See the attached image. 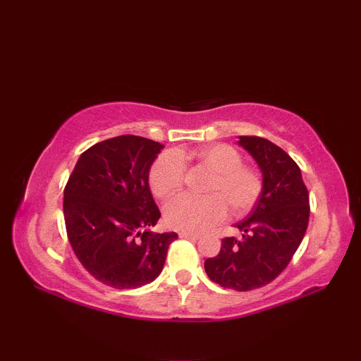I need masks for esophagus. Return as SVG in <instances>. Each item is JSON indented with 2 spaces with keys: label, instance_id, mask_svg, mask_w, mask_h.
Returning <instances> with one entry per match:
<instances>
[{
  "label": "esophagus",
  "instance_id": "obj_1",
  "mask_svg": "<svg viewBox=\"0 0 361 361\" xmlns=\"http://www.w3.org/2000/svg\"><path fill=\"white\" fill-rule=\"evenodd\" d=\"M180 237H183V239H190V240H198V239H200V235L192 234V233H186V231H181Z\"/></svg>",
  "mask_w": 361,
  "mask_h": 361
}]
</instances>
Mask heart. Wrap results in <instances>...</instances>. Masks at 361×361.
<instances>
[{
	"instance_id": "obj_1",
	"label": "heart",
	"mask_w": 361,
	"mask_h": 361,
	"mask_svg": "<svg viewBox=\"0 0 361 361\" xmlns=\"http://www.w3.org/2000/svg\"><path fill=\"white\" fill-rule=\"evenodd\" d=\"M197 159L214 172L208 197L180 195L166 204V224L186 233H203L226 217L228 206L233 214L248 212L262 194V178L248 166L231 145H204L192 152L178 150L163 153L150 167L149 183L152 194L161 200L175 195L185 180V163Z\"/></svg>"
}]
</instances>
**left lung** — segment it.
I'll return each instance as SVG.
<instances>
[{"label": "left lung", "mask_w": 361, "mask_h": 361, "mask_svg": "<svg viewBox=\"0 0 361 361\" xmlns=\"http://www.w3.org/2000/svg\"><path fill=\"white\" fill-rule=\"evenodd\" d=\"M239 145L262 172V194L245 220L239 240L225 237L216 257L204 260L212 282L248 291L264 287L286 270L309 225V190L298 164L265 137L239 136Z\"/></svg>", "instance_id": "8db88e82"}]
</instances>
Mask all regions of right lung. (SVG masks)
I'll use <instances>...</instances> for the list:
<instances>
[{"label":"right lung","mask_w":361,"mask_h":361,"mask_svg":"<svg viewBox=\"0 0 361 361\" xmlns=\"http://www.w3.org/2000/svg\"><path fill=\"white\" fill-rule=\"evenodd\" d=\"M163 144L122 135L80 155L63 192L68 239L83 268L105 286L137 288L158 278L176 233H152L161 212L149 172Z\"/></svg>","instance_id":"obj_1"}]
</instances>
